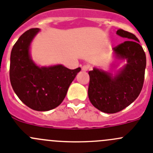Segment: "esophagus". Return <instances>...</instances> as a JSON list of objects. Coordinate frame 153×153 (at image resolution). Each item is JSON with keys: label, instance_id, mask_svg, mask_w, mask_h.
Returning <instances> with one entry per match:
<instances>
[{"label": "esophagus", "instance_id": "1", "mask_svg": "<svg viewBox=\"0 0 153 153\" xmlns=\"http://www.w3.org/2000/svg\"><path fill=\"white\" fill-rule=\"evenodd\" d=\"M89 69V66L88 65V64L83 65L82 67V71H87Z\"/></svg>", "mask_w": 153, "mask_h": 153}]
</instances>
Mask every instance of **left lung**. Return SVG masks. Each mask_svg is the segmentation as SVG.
I'll return each instance as SVG.
<instances>
[{
	"label": "left lung",
	"instance_id": "left-lung-1",
	"mask_svg": "<svg viewBox=\"0 0 153 153\" xmlns=\"http://www.w3.org/2000/svg\"><path fill=\"white\" fill-rule=\"evenodd\" d=\"M116 33L128 39L113 48L116 58L126 59L127 64L114 76L97 68L89 71V100L108 114L120 111L137 99L143 86L146 65V54L135 35L123 29Z\"/></svg>",
	"mask_w": 153,
	"mask_h": 153
}]
</instances>
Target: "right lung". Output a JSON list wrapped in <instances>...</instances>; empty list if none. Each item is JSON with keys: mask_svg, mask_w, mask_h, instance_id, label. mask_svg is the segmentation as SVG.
I'll return each instance as SVG.
<instances>
[{"mask_svg": "<svg viewBox=\"0 0 153 153\" xmlns=\"http://www.w3.org/2000/svg\"><path fill=\"white\" fill-rule=\"evenodd\" d=\"M38 28L25 32L10 54V79L13 89L26 105L35 111L51 110L61 104L81 68L68 69L61 64L39 67L31 59L29 48Z\"/></svg>", "mask_w": 153, "mask_h": 153, "instance_id": "1", "label": "right lung"}]
</instances>
